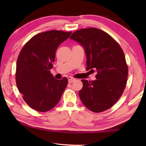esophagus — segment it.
<instances>
[{
	"instance_id": "34e87169",
	"label": "esophagus",
	"mask_w": 146,
	"mask_h": 146,
	"mask_svg": "<svg viewBox=\"0 0 146 146\" xmlns=\"http://www.w3.org/2000/svg\"><path fill=\"white\" fill-rule=\"evenodd\" d=\"M68 82L69 83H72V82H73L74 81L76 80L75 78H74L71 77V76H69L68 78Z\"/></svg>"
}]
</instances>
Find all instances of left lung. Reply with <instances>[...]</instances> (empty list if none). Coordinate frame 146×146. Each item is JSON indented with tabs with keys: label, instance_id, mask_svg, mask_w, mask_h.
I'll list each match as a JSON object with an SVG mask.
<instances>
[{
	"label": "left lung",
	"instance_id": "8db88e82",
	"mask_svg": "<svg viewBox=\"0 0 146 146\" xmlns=\"http://www.w3.org/2000/svg\"><path fill=\"white\" fill-rule=\"evenodd\" d=\"M70 38L84 49L86 70H96L95 80H82L79 96L83 104L94 112L110 108L122 95L127 83L128 68L119 44L108 34L96 28L82 29Z\"/></svg>",
	"mask_w": 146,
	"mask_h": 146
}]
</instances>
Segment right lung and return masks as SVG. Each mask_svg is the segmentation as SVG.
Instances as JSON below:
<instances>
[{
	"instance_id": "1",
	"label": "right lung",
	"mask_w": 146,
	"mask_h": 146,
	"mask_svg": "<svg viewBox=\"0 0 146 146\" xmlns=\"http://www.w3.org/2000/svg\"><path fill=\"white\" fill-rule=\"evenodd\" d=\"M72 32L50 31L34 36L24 46L17 62L16 82L26 103L35 110L45 112L58 103L68 79L57 80L50 73L60 44Z\"/></svg>"
}]
</instances>
